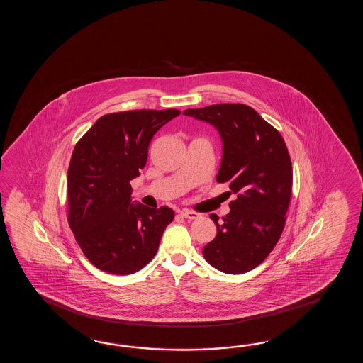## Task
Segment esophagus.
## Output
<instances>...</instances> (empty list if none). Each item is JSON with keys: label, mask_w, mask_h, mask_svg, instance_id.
<instances>
[{"label": "esophagus", "mask_w": 363, "mask_h": 363, "mask_svg": "<svg viewBox=\"0 0 363 363\" xmlns=\"http://www.w3.org/2000/svg\"><path fill=\"white\" fill-rule=\"evenodd\" d=\"M182 216H184L186 219L193 220V219H199V218H201V214L200 213L192 211V210H183V211H182Z\"/></svg>", "instance_id": "34e87169"}]
</instances>
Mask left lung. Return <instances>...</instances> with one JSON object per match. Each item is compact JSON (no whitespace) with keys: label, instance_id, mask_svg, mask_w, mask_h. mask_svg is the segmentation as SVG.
Masks as SVG:
<instances>
[{"label":"left lung","instance_id":"obj_1","mask_svg":"<svg viewBox=\"0 0 363 363\" xmlns=\"http://www.w3.org/2000/svg\"><path fill=\"white\" fill-rule=\"evenodd\" d=\"M184 114L213 124L220 133L223 157L216 182L228 183L238 196L222 223L216 214L210 216L218 232L202 255L225 274L253 270L278 244L286 225L294 182L286 141L244 104L188 108Z\"/></svg>","mask_w":363,"mask_h":363}]
</instances>
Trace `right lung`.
Returning a JSON list of instances; mask_svg holds the SVG:
<instances>
[{"label": "right lung", "mask_w": 363, "mask_h": 363, "mask_svg": "<svg viewBox=\"0 0 363 363\" xmlns=\"http://www.w3.org/2000/svg\"><path fill=\"white\" fill-rule=\"evenodd\" d=\"M179 114L177 108L110 113L77 141L67 172V220L97 269L130 275L155 258L175 213L131 203L130 182L147 164L155 132Z\"/></svg>", "instance_id": "add662e5"}]
</instances>
